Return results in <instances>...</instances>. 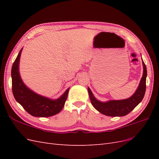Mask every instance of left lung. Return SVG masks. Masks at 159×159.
<instances>
[{
    "mask_svg": "<svg viewBox=\"0 0 159 159\" xmlns=\"http://www.w3.org/2000/svg\"><path fill=\"white\" fill-rule=\"evenodd\" d=\"M143 74L139 87L134 93L128 99L121 100H110L102 102L96 99L88 88L91 103L95 109L103 115L110 117H121L129 114L143 100L146 91V78L147 75L146 66L143 61Z\"/></svg>",
    "mask_w": 159,
    "mask_h": 159,
    "instance_id": "8db88e82",
    "label": "left lung"
}]
</instances>
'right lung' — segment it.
I'll return each mask as SVG.
<instances>
[{"label": "right lung", "instance_id": "obj_1", "mask_svg": "<svg viewBox=\"0 0 159 159\" xmlns=\"http://www.w3.org/2000/svg\"><path fill=\"white\" fill-rule=\"evenodd\" d=\"M22 48L12 64L11 70L12 89L14 97L26 111L34 117H48L56 115L63 109L69 89L57 99H51L38 95L23 83L19 73V61Z\"/></svg>", "mask_w": 159, "mask_h": 159}]
</instances>
